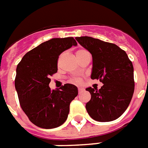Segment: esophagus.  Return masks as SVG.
Masks as SVG:
<instances>
[{"label": "esophagus", "instance_id": "esophagus-1", "mask_svg": "<svg viewBox=\"0 0 148 148\" xmlns=\"http://www.w3.org/2000/svg\"><path fill=\"white\" fill-rule=\"evenodd\" d=\"M83 90H84V89H83V88H82V87H78V92H79V93H80V92H82Z\"/></svg>", "mask_w": 148, "mask_h": 148}]
</instances>
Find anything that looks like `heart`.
Masks as SVG:
<instances>
[{
	"instance_id": "1",
	"label": "heart",
	"mask_w": 148,
	"mask_h": 148,
	"mask_svg": "<svg viewBox=\"0 0 148 148\" xmlns=\"http://www.w3.org/2000/svg\"><path fill=\"white\" fill-rule=\"evenodd\" d=\"M85 52H87L85 49H79V50H78L76 52V56H77V57H79L82 53H85ZM71 82H74V83H80V82H82V79L79 78H74L73 79H71Z\"/></svg>"
}]
</instances>
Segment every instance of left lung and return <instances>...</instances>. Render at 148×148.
I'll return each instance as SVG.
<instances>
[{
    "mask_svg": "<svg viewBox=\"0 0 148 148\" xmlns=\"http://www.w3.org/2000/svg\"><path fill=\"white\" fill-rule=\"evenodd\" d=\"M92 56L91 79L103 83L98 90L88 87L91 98L86 108L92 119L105 122L117 119L128 108L134 91V67L117 45L89 36L76 37Z\"/></svg>",
    "mask_w": 148,
    "mask_h": 148,
    "instance_id": "obj_1",
    "label": "left lung"
}]
</instances>
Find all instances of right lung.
<instances>
[{
  "label": "right lung",
  "instance_id": "right-lung-1",
  "mask_svg": "<svg viewBox=\"0 0 148 148\" xmlns=\"http://www.w3.org/2000/svg\"><path fill=\"white\" fill-rule=\"evenodd\" d=\"M77 45L73 37L53 38L27 53L16 70L15 89L21 108L34 125L53 129L68 117L70 102L78 95L76 86L66 83L51 90L50 76L57 72L62 52Z\"/></svg>",
  "mask_w": 148,
  "mask_h": 148
}]
</instances>
